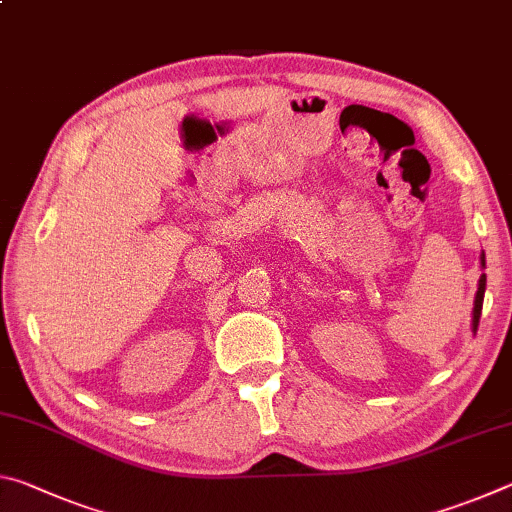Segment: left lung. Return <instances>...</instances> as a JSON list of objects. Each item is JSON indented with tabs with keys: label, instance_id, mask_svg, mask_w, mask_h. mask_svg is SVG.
<instances>
[{
	"label": "left lung",
	"instance_id": "1",
	"mask_svg": "<svg viewBox=\"0 0 512 512\" xmlns=\"http://www.w3.org/2000/svg\"><path fill=\"white\" fill-rule=\"evenodd\" d=\"M481 268H485V255L481 253ZM483 296H485V273L479 277V289H476L474 296V309H472V332L476 334V327H479V318H481V309H483Z\"/></svg>",
	"mask_w": 512,
	"mask_h": 512
}]
</instances>
